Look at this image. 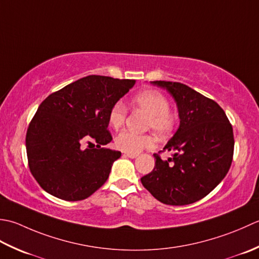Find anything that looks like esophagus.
Returning a JSON list of instances; mask_svg holds the SVG:
<instances>
[{"instance_id":"34e87169","label":"esophagus","mask_w":259,"mask_h":259,"mask_svg":"<svg viewBox=\"0 0 259 259\" xmlns=\"http://www.w3.org/2000/svg\"><path fill=\"white\" fill-rule=\"evenodd\" d=\"M124 156L130 157V159H135V157L139 156V154H135V153H125Z\"/></svg>"}]
</instances>
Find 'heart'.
<instances>
[{
  "mask_svg": "<svg viewBox=\"0 0 259 259\" xmlns=\"http://www.w3.org/2000/svg\"><path fill=\"white\" fill-rule=\"evenodd\" d=\"M132 103L135 107L149 115L147 127L152 128L161 136L172 133L176 126V117L168 110L170 103L164 95L154 89H146L135 95ZM127 109L122 102L115 103L108 115L109 124L114 128L122 127L125 123ZM115 145L118 150L126 153H140L144 149H151L155 145V136L153 134H136L131 131H123L115 139Z\"/></svg>",
  "mask_w": 259,
  "mask_h": 259,
  "instance_id": "heart-1",
  "label": "heart"
}]
</instances>
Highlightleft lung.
Here are the masks:
<instances>
[{"mask_svg": "<svg viewBox=\"0 0 259 259\" xmlns=\"http://www.w3.org/2000/svg\"><path fill=\"white\" fill-rule=\"evenodd\" d=\"M177 103L180 125L163 151L173 156L162 160L154 154L153 171L141 182L162 203L184 205L204 198L223 181L234 155L233 126L214 100L181 82L156 80Z\"/></svg>", "mask_w": 259, "mask_h": 259, "instance_id": "1", "label": "left lung"}]
</instances>
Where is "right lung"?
I'll return each mask as SVG.
<instances>
[{"instance_id": "1", "label": "right lung", "mask_w": 259, "mask_h": 259, "mask_svg": "<svg viewBox=\"0 0 259 259\" xmlns=\"http://www.w3.org/2000/svg\"><path fill=\"white\" fill-rule=\"evenodd\" d=\"M133 79L87 76L49 95L33 116L25 137L30 171L40 187L67 201L83 200L107 181L119 151L105 149L115 103Z\"/></svg>"}]
</instances>
